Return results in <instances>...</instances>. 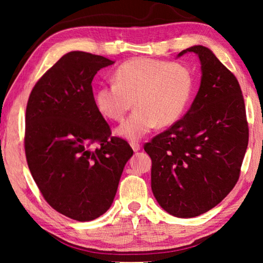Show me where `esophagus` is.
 I'll list each match as a JSON object with an SVG mask.
<instances>
[{"label":"esophagus","instance_id":"esophagus-1","mask_svg":"<svg viewBox=\"0 0 263 263\" xmlns=\"http://www.w3.org/2000/svg\"><path fill=\"white\" fill-rule=\"evenodd\" d=\"M130 145H131V147H132L133 151H135V152H138V151H140V144H139V142L132 141V142H130Z\"/></svg>","mask_w":263,"mask_h":263}]
</instances>
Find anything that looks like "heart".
Returning a JSON list of instances; mask_svg holds the SVG:
<instances>
[{"label": "heart", "instance_id": "1", "mask_svg": "<svg viewBox=\"0 0 263 263\" xmlns=\"http://www.w3.org/2000/svg\"><path fill=\"white\" fill-rule=\"evenodd\" d=\"M114 81L97 88L95 105L103 117L119 122L132 106L136 111L115 130L126 140H139L158 126L176 123L188 106L194 77L188 66L136 58L116 69Z\"/></svg>", "mask_w": 263, "mask_h": 263}]
</instances>
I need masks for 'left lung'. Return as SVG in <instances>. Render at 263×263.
<instances>
[{"label":"left lung","mask_w":263,"mask_h":263,"mask_svg":"<svg viewBox=\"0 0 263 263\" xmlns=\"http://www.w3.org/2000/svg\"><path fill=\"white\" fill-rule=\"evenodd\" d=\"M201 86L180 121L145 145L152 159L151 186L169 215L193 218L211 210L237 183L248 145V124L237 78L202 45Z\"/></svg>","instance_id":"1"}]
</instances>
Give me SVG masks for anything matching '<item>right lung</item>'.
<instances>
[{"mask_svg":"<svg viewBox=\"0 0 263 263\" xmlns=\"http://www.w3.org/2000/svg\"><path fill=\"white\" fill-rule=\"evenodd\" d=\"M73 51L61 57L31 91L25 115V155L44 198L61 215L94 220L109 210L133 151L111 137L96 109L92 79L112 65ZM99 142L100 148L90 149Z\"/></svg>","mask_w":263,"mask_h":263,"instance_id":"right-lung-1","label":"right lung"}]
</instances>
